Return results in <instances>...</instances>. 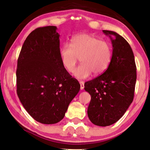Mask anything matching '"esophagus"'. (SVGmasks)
Segmentation results:
<instances>
[{
  "mask_svg": "<svg viewBox=\"0 0 150 150\" xmlns=\"http://www.w3.org/2000/svg\"><path fill=\"white\" fill-rule=\"evenodd\" d=\"M80 85H81V90H83L84 88V82L83 81H80Z\"/></svg>",
  "mask_w": 150,
  "mask_h": 150,
  "instance_id": "esophagus-1",
  "label": "esophagus"
}]
</instances>
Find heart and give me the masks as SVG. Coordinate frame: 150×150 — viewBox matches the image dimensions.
<instances>
[{
	"mask_svg": "<svg viewBox=\"0 0 150 150\" xmlns=\"http://www.w3.org/2000/svg\"><path fill=\"white\" fill-rule=\"evenodd\" d=\"M59 56L68 72L73 71L80 59L81 64L73 71V75L85 79L92 73L97 75L107 69L112 57V47L108 42L93 35L79 34L72 38L70 44H65L61 47Z\"/></svg>",
	"mask_w": 150,
	"mask_h": 150,
	"instance_id": "1",
	"label": "heart"
}]
</instances>
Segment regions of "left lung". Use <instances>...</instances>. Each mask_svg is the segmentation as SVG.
I'll use <instances>...</instances> for the list:
<instances>
[{"label": "left lung", "mask_w": 150, "mask_h": 150, "mask_svg": "<svg viewBox=\"0 0 150 150\" xmlns=\"http://www.w3.org/2000/svg\"><path fill=\"white\" fill-rule=\"evenodd\" d=\"M103 32L111 40L112 57L104 73L85 83V90L91 96L87 110L89 120L96 126H107L116 122L132 103L136 66L128 42L116 32Z\"/></svg>", "instance_id": "8db88e82"}]
</instances>
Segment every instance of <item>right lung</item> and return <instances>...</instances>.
Segmentation results:
<instances>
[{
	"label": "right lung",
	"instance_id": "add662e5",
	"mask_svg": "<svg viewBox=\"0 0 150 150\" xmlns=\"http://www.w3.org/2000/svg\"><path fill=\"white\" fill-rule=\"evenodd\" d=\"M57 27L38 28L28 35L17 63V95L24 108L40 123L59 122L80 90L59 56Z\"/></svg>",
	"mask_w": 150,
	"mask_h": 150
}]
</instances>
